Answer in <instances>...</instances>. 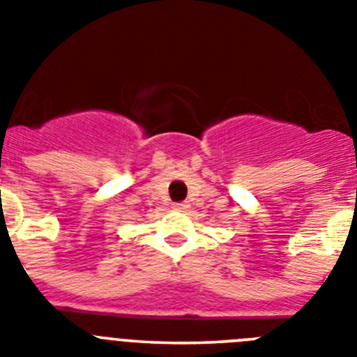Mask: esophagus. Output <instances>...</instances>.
<instances>
[{
	"mask_svg": "<svg viewBox=\"0 0 357 357\" xmlns=\"http://www.w3.org/2000/svg\"><path fill=\"white\" fill-rule=\"evenodd\" d=\"M173 209H176V211H188L189 206H188V204H185V202H181V204H175V206H173Z\"/></svg>",
	"mask_w": 357,
	"mask_h": 357,
	"instance_id": "34e87169",
	"label": "esophagus"
}]
</instances>
